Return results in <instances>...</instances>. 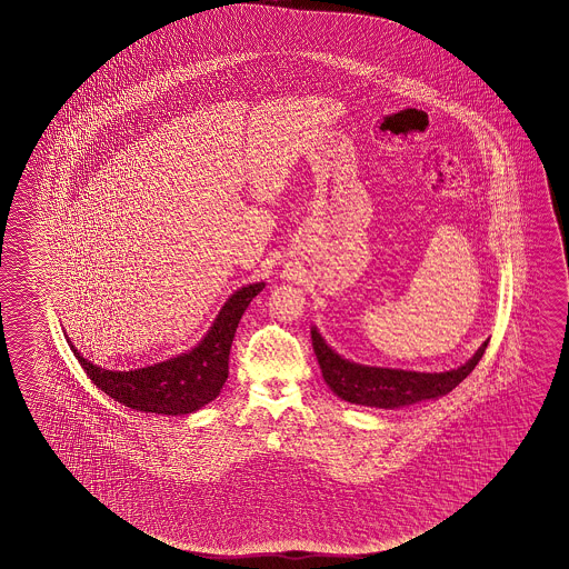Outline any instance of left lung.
Here are the masks:
<instances>
[{"label":"left lung","mask_w":569,"mask_h":569,"mask_svg":"<svg viewBox=\"0 0 569 569\" xmlns=\"http://www.w3.org/2000/svg\"><path fill=\"white\" fill-rule=\"evenodd\" d=\"M311 343L321 367V375L339 399L375 409H401L415 402L445 397L452 391L475 371L476 365L485 355L488 341L480 345L472 359L445 373H419L353 363L336 353L317 331V327H311Z\"/></svg>","instance_id":"obj_1"}]
</instances>
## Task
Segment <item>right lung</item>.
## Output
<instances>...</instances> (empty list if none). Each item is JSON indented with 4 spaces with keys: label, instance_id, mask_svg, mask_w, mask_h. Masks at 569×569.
Returning a JSON list of instances; mask_svg holds the SVG:
<instances>
[{
    "label": "right lung",
    "instance_id": "1",
    "mask_svg": "<svg viewBox=\"0 0 569 569\" xmlns=\"http://www.w3.org/2000/svg\"><path fill=\"white\" fill-rule=\"evenodd\" d=\"M263 281L233 291L202 341L188 353L134 371H109L93 365L69 341L87 377L111 399L129 409L154 415H190L214 401L228 379V357L236 327Z\"/></svg>",
    "mask_w": 569,
    "mask_h": 569
}]
</instances>
